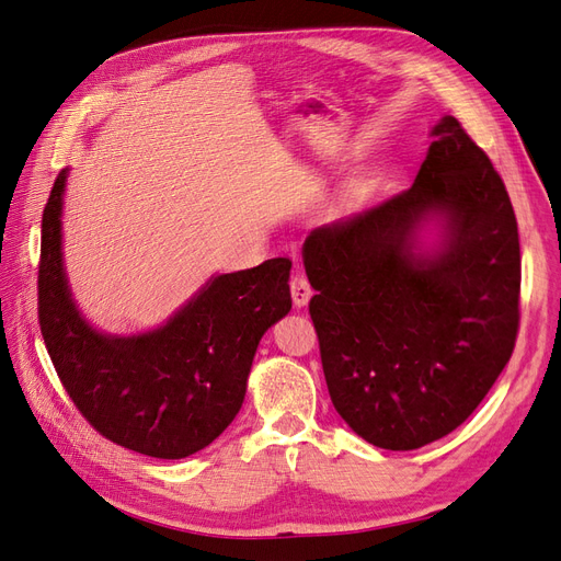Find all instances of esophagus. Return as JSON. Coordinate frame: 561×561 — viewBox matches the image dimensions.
Segmentation results:
<instances>
[{
    "label": "esophagus",
    "instance_id": "1",
    "mask_svg": "<svg viewBox=\"0 0 561 561\" xmlns=\"http://www.w3.org/2000/svg\"><path fill=\"white\" fill-rule=\"evenodd\" d=\"M291 296H294L296 307H305L307 300L312 298V286H310V282H307V277H302L298 273L291 277Z\"/></svg>",
    "mask_w": 561,
    "mask_h": 561
}]
</instances>
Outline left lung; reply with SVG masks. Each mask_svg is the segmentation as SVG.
<instances>
[{"label":"left lung","instance_id":"left-lung-1","mask_svg":"<svg viewBox=\"0 0 561 561\" xmlns=\"http://www.w3.org/2000/svg\"><path fill=\"white\" fill-rule=\"evenodd\" d=\"M431 135L408 191L302 244L331 401L385 449H417L471 417L519 329V234L503 179L455 116ZM428 215L446 221V240L414 255Z\"/></svg>","mask_w":561,"mask_h":561}]
</instances>
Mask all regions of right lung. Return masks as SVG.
Returning a JSON list of instances; mask_svg holds the SVG:
<instances>
[{"instance_id": "1", "label": "right lung", "mask_w": 561, "mask_h": 561, "mask_svg": "<svg viewBox=\"0 0 561 561\" xmlns=\"http://www.w3.org/2000/svg\"><path fill=\"white\" fill-rule=\"evenodd\" d=\"M67 170L42 219L39 327L71 403L100 436L139 455L184 459L240 412L263 333L291 310V261L219 275L165 327L133 337L93 331L67 288L60 209Z\"/></svg>"}]
</instances>
